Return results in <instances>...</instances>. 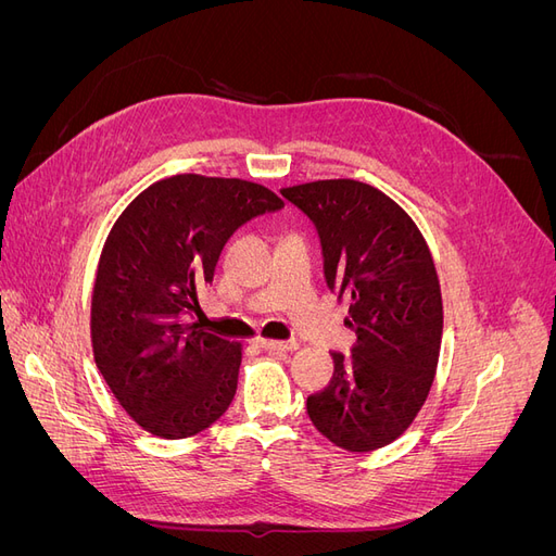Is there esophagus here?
Returning <instances> with one entry per match:
<instances>
[{
	"instance_id": "1",
	"label": "esophagus",
	"mask_w": 556,
	"mask_h": 556,
	"mask_svg": "<svg viewBox=\"0 0 556 556\" xmlns=\"http://www.w3.org/2000/svg\"><path fill=\"white\" fill-rule=\"evenodd\" d=\"M257 343H260V348H264L268 352H294L299 348L296 341H266V339H260Z\"/></svg>"
}]
</instances>
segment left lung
I'll return each mask as SVG.
<instances>
[{"label":"left lung","mask_w":556,"mask_h":556,"mask_svg":"<svg viewBox=\"0 0 556 556\" xmlns=\"http://www.w3.org/2000/svg\"><path fill=\"white\" fill-rule=\"evenodd\" d=\"M323 243L325 278L348 301L357 343L333 352V376L306 408L348 452L390 445L425 406L439 366L443 299L429 245L410 215L374 185L315 180L282 188Z\"/></svg>","instance_id":"obj_1"}]
</instances>
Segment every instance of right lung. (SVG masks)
Segmentation results:
<instances>
[{"label": "right lung", "instance_id": "obj_1", "mask_svg": "<svg viewBox=\"0 0 556 556\" xmlns=\"http://www.w3.org/2000/svg\"><path fill=\"white\" fill-rule=\"evenodd\" d=\"M285 206L264 185L178 174L117 217L99 257L90 333L99 374L141 429L190 439L237 394L241 343L182 319L241 225Z\"/></svg>", "mask_w": 556, "mask_h": 556}]
</instances>
